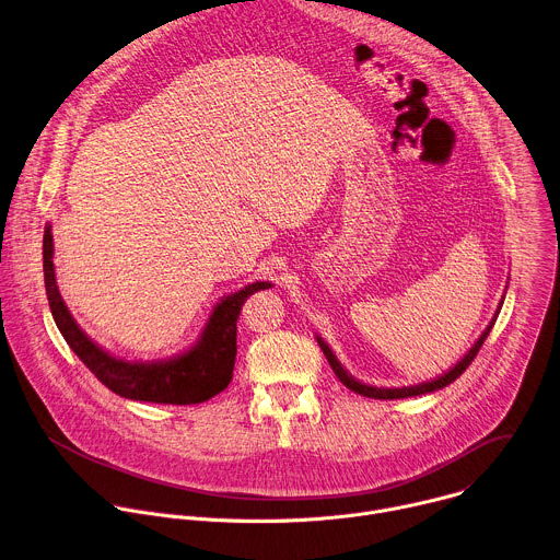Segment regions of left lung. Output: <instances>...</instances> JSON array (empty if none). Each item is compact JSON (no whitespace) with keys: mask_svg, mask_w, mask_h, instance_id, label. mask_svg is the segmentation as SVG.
Masks as SVG:
<instances>
[{"mask_svg":"<svg viewBox=\"0 0 560 560\" xmlns=\"http://www.w3.org/2000/svg\"><path fill=\"white\" fill-rule=\"evenodd\" d=\"M494 326V319L490 322V326L481 332V338L477 340V345L468 351V355L455 366V369H451L448 373L445 375H441V377H436L434 382H425V384H417V386H406V388H375V386H366V384H362V382H358V380H353L342 366H340V362H338V358H335L332 353H330V349L324 345V340L322 338H317V345H319V349L324 351V355H326V360H328V364H330V369H332V373L338 375V380L347 386V388H351L353 393H358V395H364V397H371V399H404V397H415V395H423V393H432V390H439V388H443V386H448V384H453L470 364H472V360L477 358V353H479V349L483 347V342H486V338L490 335V328Z\"/></svg>","mask_w":560,"mask_h":560,"instance_id":"obj_1","label":"left lung"}]
</instances>
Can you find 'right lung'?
I'll use <instances>...</instances> for the list:
<instances>
[{"mask_svg":"<svg viewBox=\"0 0 560 560\" xmlns=\"http://www.w3.org/2000/svg\"><path fill=\"white\" fill-rule=\"evenodd\" d=\"M52 234L50 228L44 232V282L46 295L52 311V317L77 353V358L92 371V375L126 399L152 401V404H176L189 406L200 404L225 390L234 375L236 364V332H238V315L245 300L260 291L269 289V282H254L241 289L238 293L222 300L202 332L200 342L187 351L185 355L170 362L154 364H130L124 360L112 358L103 349H98L88 335L74 324L70 311L66 308L57 282H55V265H52Z\"/></svg>","mask_w":560,"mask_h":560,"instance_id":"right-lung-1","label":"right lung"}]
</instances>
